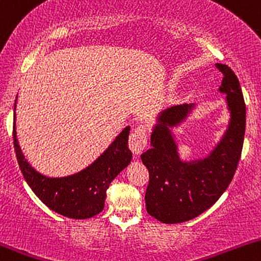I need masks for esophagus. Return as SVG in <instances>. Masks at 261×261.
Segmentation results:
<instances>
[{"mask_svg": "<svg viewBox=\"0 0 261 261\" xmlns=\"http://www.w3.org/2000/svg\"><path fill=\"white\" fill-rule=\"evenodd\" d=\"M129 148L134 154H141L147 147V128L138 125L129 136Z\"/></svg>", "mask_w": 261, "mask_h": 261, "instance_id": "esophagus-1", "label": "esophagus"}]
</instances>
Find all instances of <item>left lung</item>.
Instances as JSON below:
<instances>
[{"mask_svg":"<svg viewBox=\"0 0 261 261\" xmlns=\"http://www.w3.org/2000/svg\"><path fill=\"white\" fill-rule=\"evenodd\" d=\"M216 68L224 75L220 90L227 94L231 123L210 157L185 163L177 155L176 144L166 124L174 125L184 119L189 109L186 104L161 115V124L150 137L152 148L141 155L149 173L144 197L147 211L163 224L189 221L210 208L227 189L238 168L245 136V101L232 69L224 64H216Z\"/></svg>","mask_w":261,"mask_h":261,"instance_id":"8db88e82","label":"left lung"}]
</instances>
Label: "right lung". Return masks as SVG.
<instances>
[{
	"label": "right lung",
	"mask_w": 261,
	"mask_h": 261,
	"mask_svg": "<svg viewBox=\"0 0 261 261\" xmlns=\"http://www.w3.org/2000/svg\"><path fill=\"white\" fill-rule=\"evenodd\" d=\"M129 130V127L125 128L87 170L64 178L45 177L29 165L18 147L15 124L13 147L20 170L35 195L53 211L70 219L84 220L103 211L109 185L130 162L132 152L128 148Z\"/></svg>",
	"instance_id": "obj_1"
}]
</instances>
